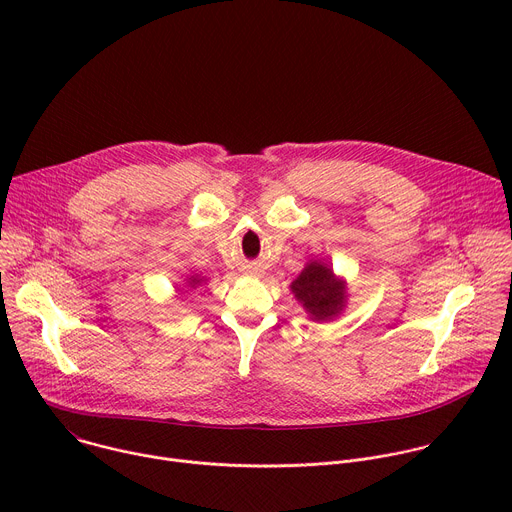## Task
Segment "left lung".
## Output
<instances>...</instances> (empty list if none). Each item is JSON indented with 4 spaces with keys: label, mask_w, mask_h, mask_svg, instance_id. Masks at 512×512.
<instances>
[{
    "label": "left lung",
    "mask_w": 512,
    "mask_h": 512,
    "mask_svg": "<svg viewBox=\"0 0 512 512\" xmlns=\"http://www.w3.org/2000/svg\"><path fill=\"white\" fill-rule=\"evenodd\" d=\"M291 291L304 304L314 320L332 318L342 310L344 304V285L336 281L330 267L312 261L300 273V277L291 283Z\"/></svg>",
    "instance_id": "left-lung-1"
}]
</instances>
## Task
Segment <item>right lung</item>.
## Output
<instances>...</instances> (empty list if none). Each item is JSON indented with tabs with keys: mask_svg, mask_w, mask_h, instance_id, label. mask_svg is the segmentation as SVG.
I'll return each instance as SVG.
<instances>
[{
	"mask_svg": "<svg viewBox=\"0 0 512 512\" xmlns=\"http://www.w3.org/2000/svg\"><path fill=\"white\" fill-rule=\"evenodd\" d=\"M200 281H204V279H200V277H198V275H192V277H190V281H188V283H190V285H192V287H194V285H198V283H200Z\"/></svg>",
	"mask_w": 512,
	"mask_h": 512,
	"instance_id": "obj_1",
	"label": "right lung"
}]
</instances>
